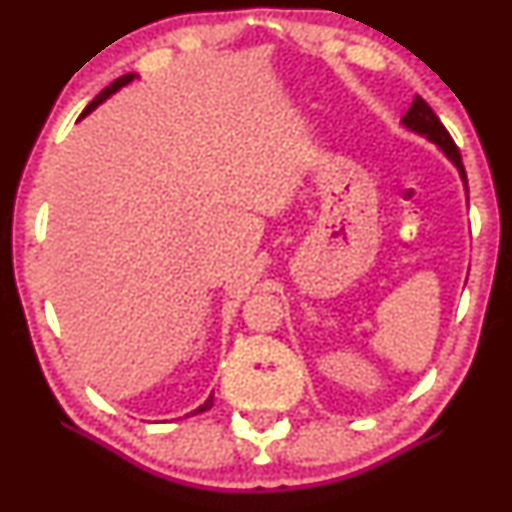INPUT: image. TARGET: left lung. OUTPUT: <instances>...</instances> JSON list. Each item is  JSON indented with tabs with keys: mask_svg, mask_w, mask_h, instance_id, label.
<instances>
[{
	"mask_svg": "<svg viewBox=\"0 0 512 512\" xmlns=\"http://www.w3.org/2000/svg\"><path fill=\"white\" fill-rule=\"evenodd\" d=\"M402 125L409 127L411 132L424 134V137L431 139L433 144H438V149L443 151V154L448 156L452 163H455L457 170H460L464 185H467V173H464L460 149H457V144L452 142L450 132L443 127V122L438 120V115L433 113L431 105H428L424 98H421V96L414 98V103H411V108L407 110V115L402 117Z\"/></svg>",
	"mask_w": 512,
	"mask_h": 512,
	"instance_id": "left-lung-1",
	"label": "left lung"
}]
</instances>
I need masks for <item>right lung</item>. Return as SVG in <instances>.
<instances>
[{"instance_id":"right-lung-1","label":"right lung","mask_w":512,"mask_h":512,"mask_svg":"<svg viewBox=\"0 0 512 512\" xmlns=\"http://www.w3.org/2000/svg\"><path fill=\"white\" fill-rule=\"evenodd\" d=\"M134 79H137V74H125V76H120V79H115V81H113V84H110L108 88H103V91H101V93H98V96H96V98H93V101L86 105V110H84V113H81V117H84V115H88V113H91V110H96V108H98V105H101V103L105 101V98H110V96H113V93H115V91H120V88H122V86H127V84H129V81H134ZM211 404H214V397H211V395H209V399H207V402H204V404H202V407H197L195 411H192V414H199V411H207V409H211Z\"/></svg>"}]
</instances>
